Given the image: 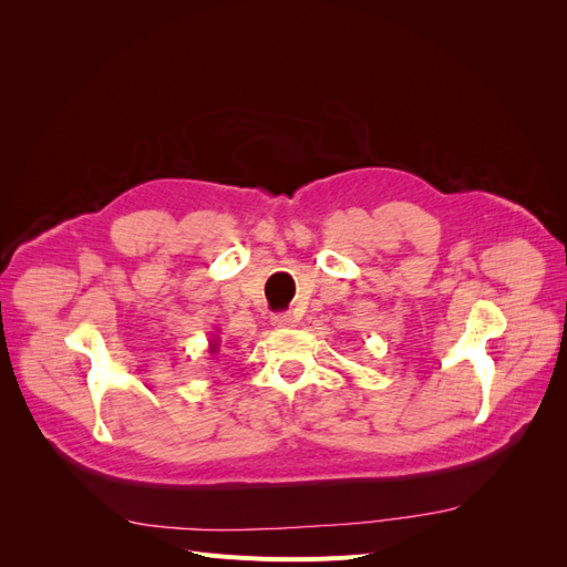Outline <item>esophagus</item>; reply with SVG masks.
I'll return each instance as SVG.
<instances>
[{"instance_id":"34e87169","label":"esophagus","mask_w":567,"mask_h":567,"mask_svg":"<svg viewBox=\"0 0 567 567\" xmlns=\"http://www.w3.org/2000/svg\"><path fill=\"white\" fill-rule=\"evenodd\" d=\"M271 323L277 326V329H286V326H293L296 323V319H293V315H274L271 317Z\"/></svg>"}]
</instances>
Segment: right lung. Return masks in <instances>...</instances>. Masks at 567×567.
Here are the masks:
<instances>
[{
	"label": "right lung",
	"instance_id": "obj_1",
	"mask_svg": "<svg viewBox=\"0 0 567 567\" xmlns=\"http://www.w3.org/2000/svg\"><path fill=\"white\" fill-rule=\"evenodd\" d=\"M213 350H215V348H213Z\"/></svg>",
	"mask_w": 567,
	"mask_h": 567
}]
</instances>
